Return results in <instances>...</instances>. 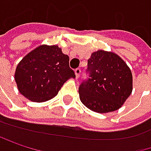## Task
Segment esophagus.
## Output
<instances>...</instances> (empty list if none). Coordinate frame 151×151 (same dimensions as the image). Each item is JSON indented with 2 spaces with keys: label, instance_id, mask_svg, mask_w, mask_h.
<instances>
[{
  "label": "esophagus",
  "instance_id": "esophagus-1",
  "mask_svg": "<svg viewBox=\"0 0 151 151\" xmlns=\"http://www.w3.org/2000/svg\"><path fill=\"white\" fill-rule=\"evenodd\" d=\"M81 70L80 68H78V69L75 70V75H76V79H79L80 75H81Z\"/></svg>",
  "mask_w": 151,
  "mask_h": 151
}]
</instances>
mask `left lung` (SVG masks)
<instances>
[{
	"label": "left lung",
	"instance_id": "left-lung-1",
	"mask_svg": "<svg viewBox=\"0 0 151 151\" xmlns=\"http://www.w3.org/2000/svg\"><path fill=\"white\" fill-rule=\"evenodd\" d=\"M89 78L79 88L81 103L93 112L106 114L122 107L132 91V74L113 52L98 50L88 61Z\"/></svg>",
	"mask_w": 151,
	"mask_h": 151
}]
</instances>
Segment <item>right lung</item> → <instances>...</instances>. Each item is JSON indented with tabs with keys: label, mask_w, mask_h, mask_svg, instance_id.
Returning a JSON list of instances; mask_svg holds the SVG:
<instances>
[{
	"label": "right lung",
	"mask_w": 151,
	"mask_h": 151,
	"mask_svg": "<svg viewBox=\"0 0 151 151\" xmlns=\"http://www.w3.org/2000/svg\"><path fill=\"white\" fill-rule=\"evenodd\" d=\"M15 81L21 95L32 102H45L58 94L74 71L69 56L58 45H41L29 52L17 65Z\"/></svg>",
	"instance_id": "right-lung-1"
}]
</instances>
